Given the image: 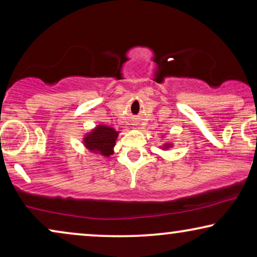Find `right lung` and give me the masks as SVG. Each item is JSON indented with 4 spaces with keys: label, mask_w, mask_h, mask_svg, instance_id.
<instances>
[{
    "label": "right lung",
    "mask_w": 257,
    "mask_h": 257,
    "mask_svg": "<svg viewBox=\"0 0 257 257\" xmlns=\"http://www.w3.org/2000/svg\"><path fill=\"white\" fill-rule=\"evenodd\" d=\"M118 132L114 128L108 127V126L99 125L93 130L90 135L85 137V145L90 151L99 152L104 157H108L113 153L115 139H117Z\"/></svg>",
    "instance_id": "1"
}]
</instances>
